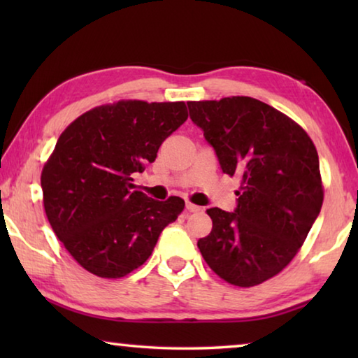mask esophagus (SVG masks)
Listing matches in <instances>:
<instances>
[{
	"label": "esophagus",
	"mask_w": 358,
	"mask_h": 358,
	"mask_svg": "<svg viewBox=\"0 0 358 358\" xmlns=\"http://www.w3.org/2000/svg\"><path fill=\"white\" fill-rule=\"evenodd\" d=\"M186 210L189 211V213H197V211H201V207H197V205H194L191 202H186Z\"/></svg>",
	"instance_id": "obj_1"
}]
</instances>
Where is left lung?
<instances>
[{
  "instance_id": "1",
  "label": "left lung",
  "mask_w": 358,
  "mask_h": 358,
  "mask_svg": "<svg viewBox=\"0 0 358 358\" xmlns=\"http://www.w3.org/2000/svg\"><path fill=\"white\" fill-rule=\"evenodd\" d=\"M187 107L222 172L240 178L235 213L207 210L213 229L197 246L221 280L257 286L290 264L322 207L317 150L292 118L248 96Z\"/></svg>"
}]
</instances>
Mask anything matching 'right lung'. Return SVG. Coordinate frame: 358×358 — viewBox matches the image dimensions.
<instances>
[{"label":"right lung","instance_id":"right-lung-1","mask_svg":"<svg viewBox=\"0 0 358 358\" xmlns=\"http://www.w3.org/2000/svg\"><path fill=\"white\" fill-rule=\"evenodd\" d=\"M187 118L183 101L121 99L94 107L66 128L41 173L53 232L76 262L99 278H123L147 262L181 197L155 201L132 191V173L156 159Z\"/></svg>","mask_w":358,"mask_h":358}]
</instances>
